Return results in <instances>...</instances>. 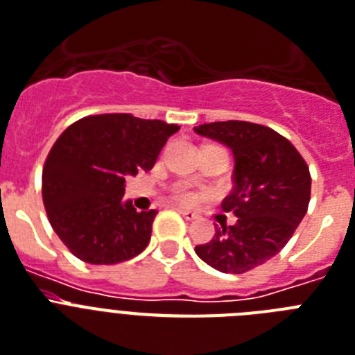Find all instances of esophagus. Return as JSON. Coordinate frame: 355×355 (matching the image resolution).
Returning a JSON list of instances; mask_svg holds the SVG:
<instances>
[{"instance_id":"esophagus-1","label":"esophagus","mask_w":355,"mask_h":355,"mask_svg":"<svg viewBox=\"0 0 355 355\" xmlns=\"http://www.w3.org/2000/svg\"><path fill=\"white\" fill-rule=\"evenodd\" d=\"M177 211L180 213V215H182V217L186 218V220H195V218H197V215H195V213H193V211H189V209H182V207H178Z\"/></svg>"}]
</instances>
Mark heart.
I'll use <instances>...</instances> for the list:
<instances>
[{
    "label": "heart",
    "instance_id": "1",
    "mask_svg": "<svg viewBox=\"0 0 355 355\" xmlns=\"http://www.w3.org/2000/svg\"><path fill=\"white\" fill-rule=\"evenodd\" d=\"M177 200L182 204H193L195 200H197V195H195L193 191H187V189H178Z\"/></svg>",
    "mask_w": 355,
    "mask_h": 355
}]
</instances>
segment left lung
Wrapping results in <instances>:
<instances>
[{
    "mask_svg": "<svg viewBox=\"0 0 355 355\" xmlns=\"http://www.w3.org/2000/svg\"><path fill=\"white\" fill-rule=\"evenodd\" d=\"M195 132L232 149L233 189L223 209L237 217L195 253L218 272H250L275 257L306 215L308 166L286 138L259 123L227 120L198 125Z\"/></svg>",
    "mask_w": 355,
    "mask_h": 355,
    "instance_id": "8db88e82",
    "label": "left lung"
}]
</instances>
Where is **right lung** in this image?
Masks as SVG:
<instances>
[{
  "instance_id": "obj_1",
  "label": "right lung",
  "mask_w": 355,
  "mask_h": 355,
  "mask_svg": "<svg viewBox=\"0 0 355 355\" xmlns=\"http://www.w3.org/2000/svg\"><path fill=\"white\" fill-rule=\"evenodd\" d=\"M178 129L118 112L82 118L58 138L43 168V204L80 261L116 264L146 250L157 211L123 200L125 178L149 171Z\"/></svg>"
}]
</instances>
